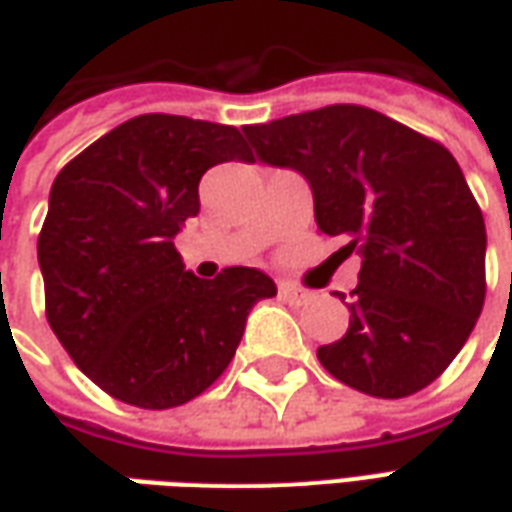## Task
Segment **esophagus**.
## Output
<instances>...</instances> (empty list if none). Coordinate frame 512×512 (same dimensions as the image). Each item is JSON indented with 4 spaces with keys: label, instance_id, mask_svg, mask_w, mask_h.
Wrapping results in <instances>:
<instances>
[{
    "label": "esophagus",
    "instance_id": "obj_1",
    "mask_svg": "<svg viewBox=\"0 0 512 512\" xmlns=\"http://www.w3.org/2000/svg\"><path fill=\"white\" fill-rule=\"evenodd\" d=\"M279 299L285 301V304H296V307H299V304H304V301L310 299V293H304V290L293 288L288 282H282V285H279Z\"/></svg>",
    "mask_w": 512,
    "mask_h": 512
}]
</instances>
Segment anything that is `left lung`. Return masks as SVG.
I'll list each match as a JSON object with an SVG mask.
<instances>
[{
	"instance_id": "obj_1",
	"label": "left lung",
	"mask_w": 512,
	"mask_h": 512,
	"mask_svg": "<svg viewBox=\"0 0 512 512\" xmlns=\"http://www.w3.org/2000/svg\"><path fill=\"white\" fill-rule=\"evenodd\" d=\"M257 158L301 172L323 235L362 255L348 332L321 345L337 381L408 397L469 340L485 301V222L447 147L356 104L244 126Z\"/></svg>"
}]
</instances>
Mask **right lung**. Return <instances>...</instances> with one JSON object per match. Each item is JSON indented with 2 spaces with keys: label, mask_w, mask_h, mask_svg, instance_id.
<instances>
[{
  "label": "right lung",
  "mask_w": 512,
  "mask_h": 512,
  "mask_svg": "<svg viewBox=\"0 0 512 512\" xmlns=\"http://www.w3.org/2000/svg\"><path fill=\"white\" fill-rule=\"evenodd\" d=\"M255 161L235 126L139 115L95 139L54 178L38 235L46 318L106 395L175 408L233 362L246 315L277 285L257 268L197 279L175 235L200 213V178Z\"/></svg>",
  "instance_id": "1"
}]
</instances>
